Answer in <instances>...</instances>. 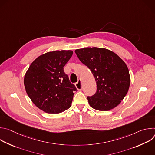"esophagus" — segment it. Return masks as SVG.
Masks as SVG:
<instances>
[{
    "label": "esophagus",
    "instance_id": "34e87169",
    "mask_svg": "<svg viewBox=\"0 0 155 155\" xmlns=\"http://www.w3.org/2000/svg\"><path fill=\"white\" fill-rule=\"evenodd\" d=\"M75 86L77 87V89L78 90H81V88H82V86H81V83L80 80H79L76 83H75Z\"/></svg>",
    "mask_w": 155,
    "mask_h": 155
}]
</instances>
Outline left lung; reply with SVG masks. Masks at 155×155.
<instances>
[{
    "label": "left lung",
    "instance_id": "8db88e82",
    "mask_svg": "<svg viewBox=\"0 0 155 155\" xmlns=\"http://www.w3.org/2000/svg\"><path fill=\"white\" fill-rule=\"evenodd\" d=\"M80 61L93 73L97 91L87 96L90 106L108 111L118 105L130 86V75L126 63L114 52L102 48H84L75 51Z\"/></svg>",
    "mask_w": 155,
    "mask_h": 155
}]
</instances>
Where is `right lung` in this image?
I'll return each mask as SVG.
<instances>
[{"mask_svg": "<svg viewBox=\"0 0 155 155\" xmlns=\"http://www.w3.org/2000/svg\"><path fill=\"white\" fill-rule=\"evenodd\" d=\"M73 54L71 50L50 51L31 64L24 79L26 93L32 102L48 114H56L70 108L77 90L64 67Z\"/></svg>", "mask_w": 155, "mask_h": 155, "instance_id": "right-lung-1", "label": "right lung"}]
</instances>
